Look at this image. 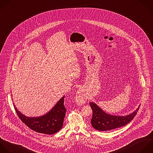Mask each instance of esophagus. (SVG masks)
Instances as JSON below:
<instances>
[{
    "mask_svg": "<svg viewBox=\"0 0 153 153\" xmlns=\"http://www.w3.org/2000/svg\"><path fill=\"white\" fill-rule=\"evenodd\" d=\"M76 101L77 104L80 105H83L86 101V95L82 89H79L76 94Z\"/></svg>",
    "mask_w": 153,
    "mask_h": 153,
    "instance_id": "34e87169",
    "label": "esophagus"
}]
</instances>
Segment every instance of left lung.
I'll return each instance as SVG.
<instances>
[{"label": "left lung", "instance_id": "left-lung-1", "mask_svg": "<svg viewBox=\"0 0 153 153\" xmlns=\"http://www.w3.org/2000/svg\"><path fill=\"white\" fill-rule=\"evenodd\" d=\"M89 105L92 111L91 125L98 131H108L126 126L134 118L140 106L139 105L136 110L129 115L117 116L106 113L93 102H91Z\"/></svg>", "mask_w": 153, "mask_h": 153}]
</instances>
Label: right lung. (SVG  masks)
Listing matches in <instances>:
<instances>
[{"mask_svg": "<svg viewBox=\"0 0 153 153\" xmlns=\"http://www.w3.org/2000/svg\"><path fill=\"white\" fill-rule=\"evenodd\" d=\"M64 97H62L53 108L44 115L28 117L21 113L13 103L16 112L22 121L32 130L46 134H52L60 130L64 123L66 109L64 106Z\"/></svg>", "mask_w": 153, "mask_h": 153, "instance_id": "add662e5", "label": "right lung"}]
</instances>
